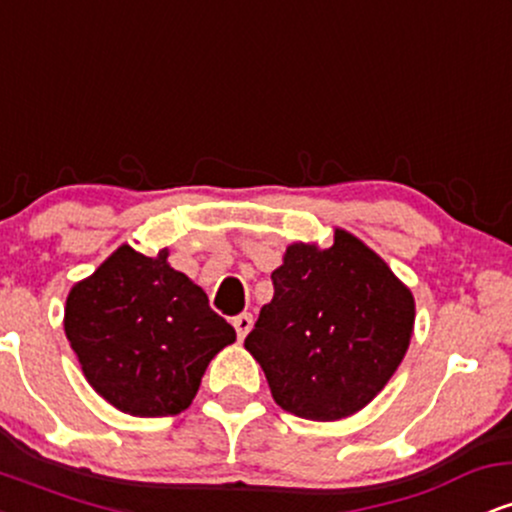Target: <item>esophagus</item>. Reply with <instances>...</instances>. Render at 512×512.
I'll return each instance as SVG.
<instances>
[{
  "instance_id": "34e87169",
  "label": "esophagus",
  "mask_w": 512,
  "mask_h": 512,
  "mask_svg": "<svg viewBox=\"0 0 512 512\" xmlns=\"http://www.w3.org/2000/svg\"><path fill=\"white\" fill-rule=\"evenodd\" d=\"M233 327H236L238 339H245V334L252 330V315L250 313H240L233 317Z\"/></svg>"
}]
</instances>
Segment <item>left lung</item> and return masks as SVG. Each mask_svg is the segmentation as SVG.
<instances>
[{"instance_id":"obj_1","label":"left lung","mask_w":512,"mask_h":512,"mask_svg":"<svg viewBox=\"0 0 512 512\" xmlns=\"http://www.w3.org/2000/svg\"><path fill=\"white\" fill-rule=\"evenodd\" d=\"M272 284V303L260 310L245 349L267 375L274 402L310 421L366 407L409 349L411 291L339 228L327 250L291 245Z\"/></svg>"}]
</instances>
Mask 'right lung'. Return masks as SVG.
Masks as SVG:
<instances>
[{"label": "right lung", "instance_id": "add662e5", "mask_svg": "<svg viewBox=\"0 0 512 512\" xmlns=\"http://www.w3.org/2000/svg\"><path fill=\"white\" fill-rule=\"evenodd\" d=\"M64 332L93 390L132 416L190 407L211 358L236 342L168 250L146 257L129 245L69 291Z\"/></svg>", "mask_w": 512, "mask_h": 512}]
</instances>
